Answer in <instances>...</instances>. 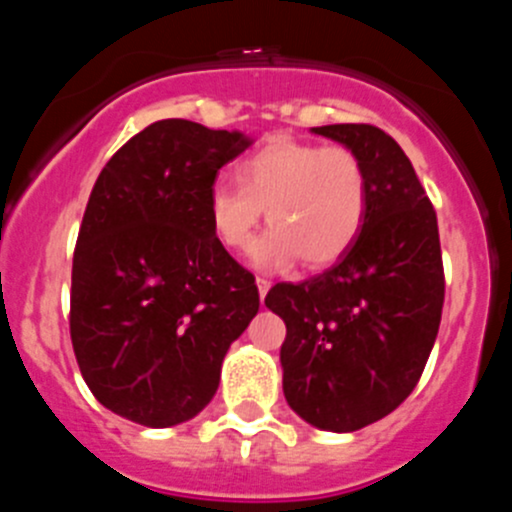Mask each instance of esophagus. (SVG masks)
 <instances>
[{
	"label": "esophagus",
	"instance_id": "obj_1",
	"mask_svg": "<svg viewBox=\"0 0 512 512\" xmlns=\"http://www.w3.org/2000/svg\"><path fill=\"white\" fill-rule=\"evenodd\" d=\"M256 287H259V297H261V302H264V297H266V292H269L271 282H269V279H256Z\"/></svg>",
	"mask_w": 512,
	"mask_h": 512
}]
</instances>
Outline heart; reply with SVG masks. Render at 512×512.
Returning a JSON list of instances; mask_svg holds the SVG:
<instances>
[{
  "instance_id": "b5f03b06",
  "label": "heart",
  "mask_w": 512,
  "mask_h": 512,
  "mask_svg": "<svg viewBox=\"0 0 512 512\" xmlns=\"http://www.w3.org/2000/svg\"><path fill=\"white\" fill-rule=\"evenodd\" d=\"M235 184L210 189V228L220 246L246 253L266 210L271 230L253 251L259 269L336 264L364 225L369 182L351 148L274 135L235 166Z\"/></svg>"
}]
</instances>
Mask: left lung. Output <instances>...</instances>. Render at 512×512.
<instances>
[{
  "label": "left lung",
  "instance_id": "1",
  "mask_svg": "<svg viewBox=\"0 0 512 512\" xmlns=\"http://www.w3.org/2000/svg\"><path fill=\"white\" fill-rule=\"evenodd\" d=\"M312 133L361 158L364 225L336 266L277 284L264 302L287 325L279 361L289 408L320 431L351 433L400 408L423 374L441 325V241L395 138L354 122Z\"/></svg>",
  "mask_w": 512,
  "mask_h": 512
}]
</instances>
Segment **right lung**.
<instances>
[{"label":"right lung","instance_id":"add662e5","mask_svg":"<svg viewBox=\"0 0 512 512\" xmlns=\"http://www.w3.org/2000/svg\"><path fill=\"white\" fill-rule=\"evenodd\" d=\"M248 135L158 120L99 174L71 269V343L104 408L148 428L205 410L259 312L251 271L212 235L207 197Z\"/></svg>","mask_w":512,"mask_h":512}]
</instances>
